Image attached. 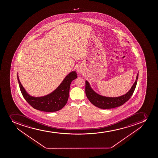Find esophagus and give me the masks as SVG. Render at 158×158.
<instances>
[{
  "label": "esophagus",
  "mask_w": 158,
  "mask_h": 158,
  "mask_svg": "<svg viewBox=\"0 0 158 158\" xmlns=\"http://www.w3.org/2000/svg\"><path fill=\"white\" fill-rule=\"evenodd\" d=\"M77 72H78V73H82L83 72V68L81 66H79L77 68Z\"/></svg>",
  "instance_id": "obj_1"
}]
</instances>
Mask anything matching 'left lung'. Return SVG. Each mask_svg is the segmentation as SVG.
Returning a JSON list of instances; mask_svg holds the SVG:
<instances>
[{
    "label": "left lung",
    "instance_id": "1",
    "mask_svg": "<svg viewBox=\"0 0 158 158\" xmlns=\"http://www.w3.org/2000/svg\"><path fill=\"white\" fill-rule=\"evenodd\" d=\"M139 73L136 76V80L131 89L126 94L119 97H106L97 94L92 89L89 82L85 81V94L89 102L95 106L102 109H109L116 108L123 105L132 95L138 82Z\"/></svg>",
    "mask_w": 158,
    "mask_h": 158
}]
</instances>
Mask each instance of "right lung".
Returning <instances> with one entry per match:
<instances>
[{"instance_id": "add662e5", "label": "right lung", "mask_w": 158, "mask_h": 158, "mask_svg": "<svg viewBox=\"0 0 158 158\" xmlns=\"http://www.w3.org/2000/svg\"><path fill=\"white\" fill-rule=\"evenodd\" d=\"M77 78L76 71L69 73L56 89L42 97H33L25 90L20 83L17 73V80L20 91L27 102L35 109L44 112H56L62 109L69 99V88L72 81Z\"/></svg>"}]
</instances>
